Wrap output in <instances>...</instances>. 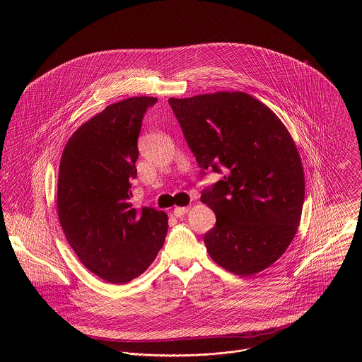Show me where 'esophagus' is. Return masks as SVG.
I'll use <instances>...</instances> for the list:
<instances>
[{
  "label": "esophagus",
  "mask_w": 362,
  "mask_h": 362,
  "mask_svg": "<svg viewBox=\"0 0 362 362\" xmlns=\"http://www.w3.org/2000/svg\"><path fill=\"white\" fill-rule=\"evenodd\" d=\"M188 210H189V207H174L173 214H174L175 217H182L184 214L188 213Z\"/></svg>",
  "instance_id": "obj_1"
}]
</instances>
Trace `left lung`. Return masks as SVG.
<instances>
[{
  "instance_id": "obj_1",
  "label": "left lung",
  "mask_w": 362,
  "mask_h": 362,
  "mask_svg": "<svg viewBox=\"0 0 362 362\" xmlns=\"http://www.w3.org/2000/svg\"><path fill=\"white\" fill-rule=\"evenodd\" d=\"M168 103L201 174H224L201 197L216 214L204 238L210 258L237 276L264 270L286 252L301 220L305 180L291 135L267 105L244 92Z\"/></svg>"
}]
</instances>
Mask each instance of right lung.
Segmentation results:
<instances>
[{
	"label": "right lung",
	"instance_id": "add662e5",
	"mask_svg": "<svg viewBox=\"0 0 362 362\" xmlns=\"http://www.w3.org/2000/svg\"><path fill=\"white\" fill-rule=\"evenodd\" d=\"M156 102L141 96L107 105L72 134L61 156L59 224L81 262L107 283L141 276L165 240L167 214L129 202L142 119Z\"/></svg>",
	"mask_w": 362,
	"mask_h": 362
}]
</instances>
